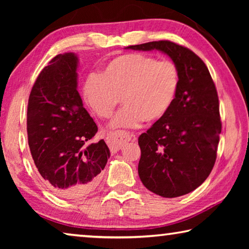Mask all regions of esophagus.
<instances>
[{
	"label": "esophagus",
	"instance_id": "esophagus-1",
	"mask_svg": "<svg viewBox=\"0 0 249 249\" xmlns=\"http://www.w3.org/2000/svg\"><path fill=\"white\" fill-rule=\"evenodd\" d=\"M135 135L129 134L127 132H116L108 135L107 138V142L109 147V150L112 154H115L117 151L123 148L125 142L135 140Z\"/></svg>",
	"mask_w": 249,
	"mask_h": 249
}]
</instances>
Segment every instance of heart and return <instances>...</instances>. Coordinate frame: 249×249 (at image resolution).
Returning <instances> with one entry per match:
<instances>
[{
    "mask_svg": "<svg viewBox=\"0 0 249 249\" xmlns=\"http://www.w3.org/2000/svg\"><path fill=\"white\" fill-rule=\"evenodd\" d=\"M177 66L142 53L122 54L108 62L99 79L86 84L84 98L100 119L107 120L122 102L123 109L112 122L117 127H136L142 121L165 116L178 93Z\"/></svg>",
    "mask_w": 249,
    "mask_h": 249,
    "instance_id": "1",
    "label": "heart"
}]
</instances>
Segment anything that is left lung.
Instances as JSON below:
<instances>
[{
  "mask_svg": "<svg viewBox=\"0 0 249 249\" xmlns=\"http://www.w3.org/2000/svg\"><path fill=\"white\" fill-rule=\"evenodd\" d=\"M127 48L159 50L178 68L179 89L169 112L138 137V175L156 195L184 196L204 182L216 160L222 122L215 84L203 60L184 46L158 40Z\"/></svg>",
  "mask_w": 249,
  "mask_h": 249,
  "instance_id": "obj_1",
  "label": "left lung"
}]
</instances>
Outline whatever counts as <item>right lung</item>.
Returning a JSON list of instances; mask_svg holds the SVG:
<instances>
[{"mask_svg":"<svg viewBox=\"0 0 249 249\" xmlns=\"http://www.w3.org/2000/svg\"><path fill=\"white\" fill-rule=\"evenodd\" d=\"M78 57L57 54L41 70L29 94L27 136L44 183L61 197H80L96 187L109 158L103 140L90 142L98 126L77 90Z\"/></svg>","mask_w":249,"mask_h":249,"instance_id":"right-lung-1","label":"right lung"}]
</instances>
